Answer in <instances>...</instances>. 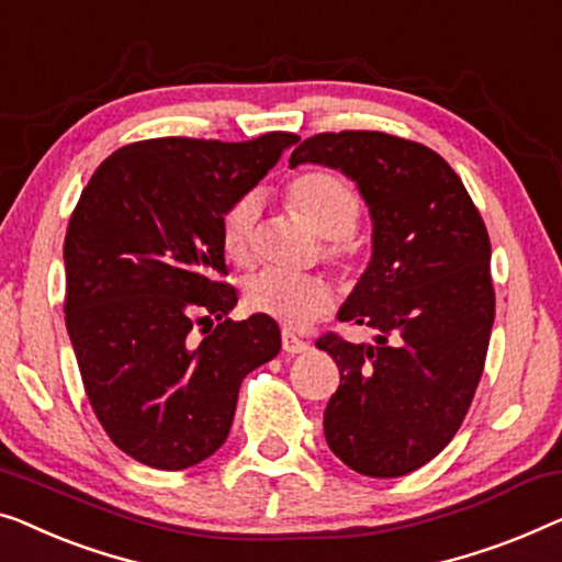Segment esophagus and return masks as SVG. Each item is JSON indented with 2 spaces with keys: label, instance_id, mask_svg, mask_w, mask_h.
Instances as JSON below:
<instances>
[{
  "label": "esophagus",
  "instance_id": "esophagus-1",
  "mask_svg": "<svg viewBox=\"0 0 562 562\" xmlns=\"http://www.w3.org/2000/svg\"><path fill=\"white\" fill-rule=\"evenodd\" d=\"M281 347H283V352H289V355H301L308 349L306 341L299 339L296 335H291V331H283L281 335Z\"/></svg>",
  "mask_w": 562,
  "mask_h": 562
}]
</instances>
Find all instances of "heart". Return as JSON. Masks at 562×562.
Instances as JSON below:
<instances>
[{"instance_id":"b5f03b06","label":"heart","mask_w":562,"mask_h":562,"mask_svg":"<svg viewBox=\"0 0 562 562\" xmlns=\"http://www.w3.org/2000/svg\"><path fill=\"white\" fill-rule=\"evenodd\" d=\"M283 200L291 213L301 217L324 238V261L341 273L355 271L360 261V243L352 231L360 223L362 198L355 184L331 169H306L283 187ZM258 200L256 194L235 200L221 221L223 254L231 263L246 268L254 263ZM250 312L263 314L286 329H304L329 314L335 306V289L319 276H283L263 271L246 283Z\"/></svg>"}]
</instances>
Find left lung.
Segmentation results:
<instances>
[{"mask_svg":"<svg viewBox=\"0 0 562 562\" xmlns=\"http://www.w3.org/2000/svg\"><path fill=\"white\" fill-rule=\"evenodd\" d=\"M341 169L372 215V261L339 322L378 331L316 347L339 368L324 411L335 457L364 476H405L438 457L482 380L494 324L490 233L441 154L382 132H324L289 165Z\"/></svg>","mask_w":562,"mask_h":562,"instance_id":"1","label":"left lung"}]
</instances>
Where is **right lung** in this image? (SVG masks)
Instances as JSON below:
<instances>
[{
    "label": "right lung",
    "instance_id": "1",
    "mask_svg": "<svg viewBox=\"0 0 562 562\" xmlns=\"http://www.w3.org/2000/svg\"><path fill=\"white\" fill-rule=\"evenodd\" d=\"M296 142L289 132L134 142L80 192L63 248L65 327L95 418L146 467L180 471L213 457L243 378L279 355L273 319H227L238 294L223 281L221 221Z\"/></svg>",
    "mask_w": 562,
    "mask_h": 562
}]
</instances>
